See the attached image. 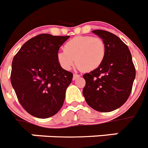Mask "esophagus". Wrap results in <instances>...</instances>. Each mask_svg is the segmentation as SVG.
I'll list each match as a JSON object with an SVG mask.
<instances>
[{
  "label": "esophagus",
  "instance_id": "obj_1",
  "mask_svg": "<svg viewBox=\"0 0 148 148\" xmlns=\"http://www.w3.org/2000/svg\"><path fill=\"white\" fill-rule=\"evenodd\" d=\"M79 76H80V75H78V74H73V80H75V79H78V78H79Z\"/></svg>",
  "mask_w": 148,
  "mask_h": 148
}]
</instances>
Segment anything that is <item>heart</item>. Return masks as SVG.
<instances>
[{
    "label": "heart",
    "mask_w": 148,
    "mask_h": 148,
    "mask_svg": "<svg viewBox=\"0 0 148 148\" xmlns=\"http://www.w3.org/2000/svg\"><path fill=\"white\" fill-rule=\"evenodd\" d=\"M106 55V45L102 39L90 36L74 37L65 44L64 51L57 54V60L65 70L76 64L84 72L95 70L103 63Z\"/></svg>",
    "instance_id": "b5f03b06"
}]
</instances>
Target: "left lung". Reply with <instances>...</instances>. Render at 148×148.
<instances>
[{
    "mask_svg": "<svg viewBox=\"0 0 148 148\" xmlns=\"http://www.w3.org/2000/svg\"><path fill=\"white\" fill-rule=\"evenodd\" d=\"M92 32L106 45V55L99 67L83 75V95L94 110L109 112L123 106L130 95L136 69L129 48L118 36L103 30Z\"/></svg>",
    "mask_w": 148,
    "mask_h": 148,
    "instance_id": "1",
    "label": "left lung"
}]
</instances>
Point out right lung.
I'll list each match as a JSON object with an SVG mask.
<instances>
[{"instance_id":"add662e5","label":"right lung","mask_w":148,"mask_h":148,"mask_svg":"<svg viewBox=\"0 0 148 148\" xmlns=\"http://www.w3.org/2000/svg\"><path fill=\"white\" fill-rule=\"evenodd\" d=\"M69 37L38 35L27 40L12 60V88L21 106L38 118L55 115L63 106L73 75L60 66L57 54Z\"/></svg>"}]
</instances>
